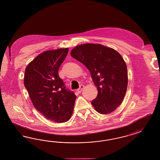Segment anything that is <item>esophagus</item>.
I'll return each mask as SVG.
<instances>
[{"instance_id":"obj_1","label":"esophagus","mask_w":160,"mask_h":160,"mask_svg":"<svg viewBox=\"0 0 160 160\" xmlns=\"http://www.w3.org/2000/svg\"><path fill=\"white\" fill-rule=\"evenodd\" d=\"M83 88H84V86H83V85H81V86H80V88L77 89V92H78V93H80L82 92V90H83Z\"/></svg>"}]
</instances>
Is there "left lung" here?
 I'll return each instance as SVG.
<instances>
[{
  "label": "left lung",
  "mask_w": 160,
  "mask_h": 160,
  "mask_svg": "<svg viewBox=\"0 0 160 160\" xmlns=\"http://www.w3.org/2000/svg\"><path fill=\"white\" fill-rule=\"evenodd\" d=\"M70 55L88 68L98 96L92 105L98 113L108 114L121 105L128 87L125 61L116 50L99 44H84L72 48Z\"/></svg>",
  "instance_id": "8db88e82"
}]
</instances>
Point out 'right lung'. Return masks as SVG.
<instances>
[{
	"label": "right lung",
	"instance_id": "right-lung-1",
	"mask_svg": "<svg viewBox=\"0 0 160 160\" xmlns=\"http://www.w3.org/2000/svg\"><path fill=\"white\" fill-rule=\"evenodd\" d=\"M68 48L48 50L37 56L25 68L23 83L33 106L47 119L57 123L72 117L76 96L67 90L58 69Z\"/></svg>",
	"mask_w": 160,
	"mask_h": 160
}]
</instances>
